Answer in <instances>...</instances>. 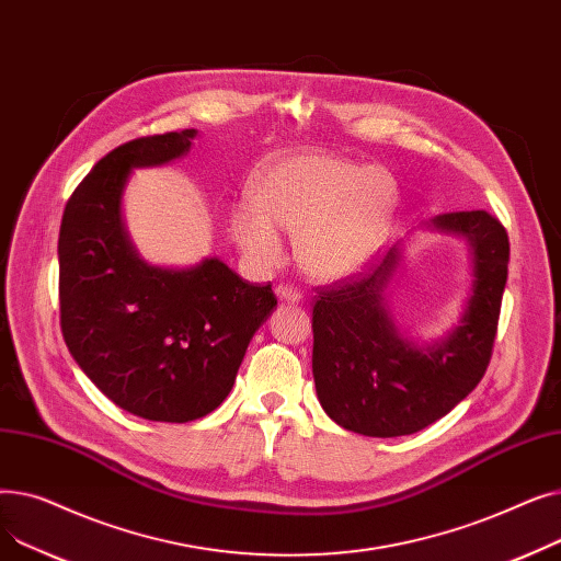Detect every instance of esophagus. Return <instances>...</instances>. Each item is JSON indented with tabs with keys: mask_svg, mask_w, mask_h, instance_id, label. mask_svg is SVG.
<instances>
[{
	"mask_svg": "<svg viewBox=\"0 0 561 561\" xmlns=\"http://www.w3.org/2000/svg\"><path fill=\"white\" fill-rule=\"evenodd\" d=\"M275 293H277V298H279V300H284V302H290V305H300V302H302V293H300L298 288L288 286V284L277 286V288H275Z\"/></svg>",
	"mask_w": 561,
	"mask_h": 561,
	"instance_id": "esophagus-1",
	"label": "esophagus"
}]
</instances>
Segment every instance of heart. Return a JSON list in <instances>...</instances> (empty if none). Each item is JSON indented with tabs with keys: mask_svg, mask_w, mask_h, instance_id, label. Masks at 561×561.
Here are the masks:
<instances>
[{
	"mask_svg": "<svg viewBox=\"0 0 561 561\" xmlns=\"http://www.w3.org/2000/svg\"><path fill=\"white\" fill-rule=\"evenodd\" d=\"M252 202L229 216L233 243L259 268L282 256V236H296L300 268L322 282L362 273L387 245L398 214L396 176L328 152L275 159L252 184Z\"/></svg>",
	"mask_w": 561,
	"mask_h": 561,
	"instance_id": "heart-1",
	"label": "heart"
}]
</instances>
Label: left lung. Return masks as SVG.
Here are the masks:
<instances>
[{
  "label": "left lung",
  "instance_id": "left-lung-1",
  "mask_svg": "<svg viewBox=\"0 0 561 561\" xmlns=\"http://www.w3.org/2000/svg\"><path fill=\"white\" fill-rule=\"evenodd\" d=\"M421 231L461 239L470 284L457 322L423 341L407 334L389 307L404 268V241L359 282L320 293L313 307V381L320 407L364 436H407L444 419L489 366L507 284V231L486 211L440 214Z\"/></svg>",
  "mask_w": 561,
  "mask_h": 561
}]
</instances>
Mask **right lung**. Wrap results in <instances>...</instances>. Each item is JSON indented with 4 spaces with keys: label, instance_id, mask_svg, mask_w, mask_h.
Wrapping results in <instances>:
<instances>
[{
    "label": "right lung",
    "instance_id": "1",
    "mask_svg": "<svg viewBox=\"0 0 561 561\" xmlns=\"http://www.w3.org/2000/svg\"><path fill=\"white\" fill-rule=\"evenodd\" d=\"M197 129L125 142L85 174L58 233V300L70 355L121 409L188 423L229 396L245 350L277 309L218 256L188 268L147 263L129 239L123 199L138 168L191 152Z\"/></svg>",
    "mask_w": 561,
    "mask_h": 561
}]
</instances>
